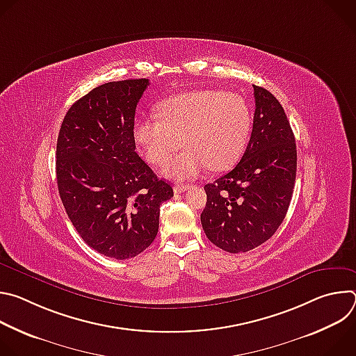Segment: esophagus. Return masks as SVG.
Instances as JSON below:
<instances>
[{
	"label": "esophagus",
	"mask_w": 356,
	"mask_h": 356,
	"mask_svg": "<svg viewBox=\"0 0 356 356\" xmlns=\"http://www.w3.org/2000/svg\"><path fill=\"white\" fill-rule=\"evenodd\" d=\"M188 188H191V184H181V183H177V184H175V187H173V190H175L176 194L183 193V191H187Z\"/></svg>",
	"instance_id": "esophagus-1"
}]
</instances>
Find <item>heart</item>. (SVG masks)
Returning <instances> with one entry per match:
<instances>
[{"label": "heart", "mask_w": 356, "mask_h": 356, "mask_svg": "<svg viewBox=\"0 0 356 356\" xmlns=\"http://www.w3.org/2000/svg\"><path fill=\"white\" fill-rule=\"evenodd\" d=\"M158 117H145L134 125V140L143 158L162 165L183 143L186 149L163 165L162 175L188 180L207 168H232L248 145L252 117L246 101L222 90L187 91L166 98Z\"/></svg>", "instance_id": "heart-1"}]
</instances>
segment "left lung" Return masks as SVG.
Wrapping results in <instances>:
<instances>
[{"mask_svg": "<svg viewBox=\"0 0 356 356\" xmlns=\"http://www.w3.org/2000/svg\"><path fill=\"white\" fill-rule=\"evenodd\" d=\"M255 114L239 163L204 186L207 204L201 225L218 248L248 252L266 242L283 222L293 195L297 150L282 104L266 88L253 86Z\"/></svg>", "mask_w": 356, "mask_h": 356, "instance_id": "obj_1", "label": "left lung"}]
</instances>
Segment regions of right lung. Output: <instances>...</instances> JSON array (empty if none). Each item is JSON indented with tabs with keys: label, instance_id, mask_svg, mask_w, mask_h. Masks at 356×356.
<instances>
[{
	"label": "right lung",
	"instance_id": "1",
	"mask_svg": "<svg viewBox=\"0 0 356 356\" xmlns=\"http://www.w3.org/2000/svg\"><path fill=\"white\" fill-rule=\"evenodd\" d=\"M147 86V79H132L92 88L69 108L58 136L65 210L90 248L118 261L154 242L162 202L173 197L135 152V110Z\"/></svg>",
	"mask_w": 356,
	"mask_h": 356
}]
</instances>
